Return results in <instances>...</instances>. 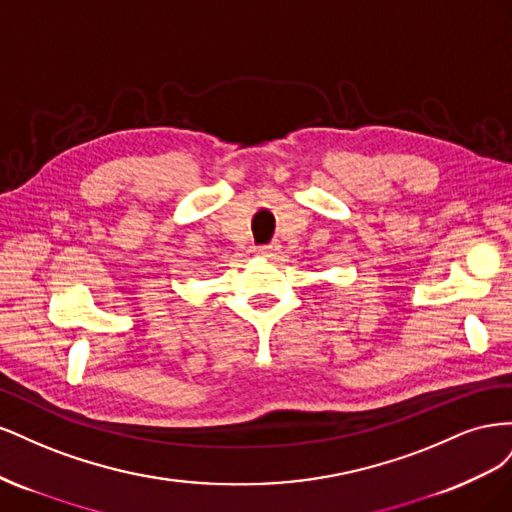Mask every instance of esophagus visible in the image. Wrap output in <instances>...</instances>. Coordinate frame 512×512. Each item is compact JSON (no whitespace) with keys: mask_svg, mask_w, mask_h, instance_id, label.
<instances>
[{"mask_svg":"<svg viewBox=\"0 0 512 512\" xmlns=\"http://www.w3.org/2000/svg\"><path fill=\"white\" fill-rule=\"evenodd\" d=\"M256 254L260 256V258H275L277 254H280V245L277 243H271V245H260L258 250H256Z\"/></svg>","mask_w":512,"mask_h":512,"instance_id":"34e87169","label":"esophagus"}]
</instances>
